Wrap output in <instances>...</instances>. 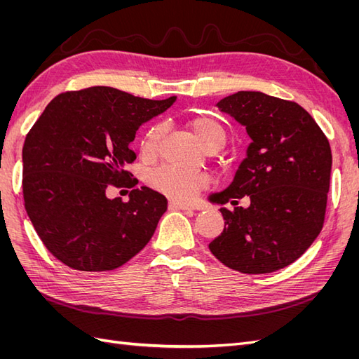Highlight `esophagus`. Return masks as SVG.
<instances>
[{
	"label": "esophagus",
	"instance_id": "esophagus-1",
	"mask_svg": "<svg viewBox=\"0 0 359 359\" xmlns=\"http://www.w3.org/2000/svg\"><path fill=\"white\" fill-rule=\"evenodd\" d=\"M169 208L170 210H193V206L191 205H186V203H181V202L170 201L169 202Z\"/></svg>",
	"mask_w": 359,
	"mask_h": 359
}]
</instances>
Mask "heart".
<instances>
[{
    "mask_svg": "<svg viewBox=\"0 0 359 359\" xmlns=\"http://www.w3.org/2000/svg\"><path fill=\"white\" fill-rule=\"evenodd\" d=\"M187 127L206 151L214 148L222 149L226 144L224 128L210 116H193L187 121ZM165 133V124L160 123L151 127L142 140L144 153H156ZM147 181L154 190L168 194V196L178 201H191L198 196L199 191L208 187V178L203 173L186 172L169 166L151 170L148 173Z\"/></svg>",
    "mask_w": 359,
    "mask_h": 359,
    "instance_id": "b5f03b06",
    "label": "heart"
}]
</instances>
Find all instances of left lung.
<instances>
[{
	"mask_svg": "<svg viewBox=\"0 0 359 359\" xmlns=\"http://www.w3.org/2000/svg\"><path fill=\"white\" fill-rule=\"evenodd\" d=\"M252 139L233 181L210 196L222 206L223 232L210 243L222 264L244 274H266L295 262L322 231L332 156L327 136L295 102L260 91H238L215 104Z\"/></svg>",
	"mask_w": 359,
	"mask_h": 359,
	"instance_id": "obj_1",
	"label": "left lung"
}]
</instances>
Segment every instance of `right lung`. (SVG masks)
<instances>
[{"label":"right lung","mask_w":359,"mask_h":359,"mask_svg":"<svg viewBox=\"0 0 359 359\" xmlns=\"http://www.w3.org/2000/svg\"><path fill=\"white\" fill-rule=\"evenodd\" d=\"M111 86L62 93L43 111L22 149L24 201L49 252L79 271H111L128 262L154 235L168 201L140 187L128 201L106 189L130 180L124 166L137 128L175 103Z\"/></svg>","instance_id":"1"}]
</instances>
